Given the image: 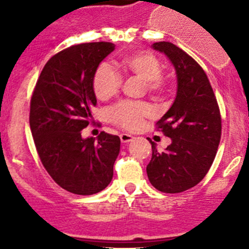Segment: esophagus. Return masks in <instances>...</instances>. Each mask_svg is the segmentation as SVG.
Listing matches in <instances>:
<instances>
[{
  "instance_id": "34e87169",
  "label": "esophagus",
  "mask_w": 249,
  "mask_h": 249,
  "mask_svg": "<svg viewBox=\"0 0 249 249\" xmlns=\"http://www.w3.org/2000/svg\"><path fill=\"white\" fill-rule=\"evenodd\" d=\"M132 140H134V136H131V135H129V134L120 135V141H122L123 143H129V142H131Z\"/></svg>"
}]
</instances>
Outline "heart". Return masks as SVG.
Segmentation results:
<instances>
[{
	"instance_id": "1",
	"label": "heart",
	"mask_w": 249,
	"mask_h": 249,
	"mask_svg": "<svg viewBox=\"0 0 249 249\" xmlns=\"http://www.w3.org/2000/svg\"><path fill=\"white\" fill-rule=\"evenodd\" d=\"M125 71L143 80L149 94L159 96L167 89V82L161 74L162 65L154 54L139 52L125 56L122 61ZM120 74L107 62H101L92 76V90L95 96L106 101L118 94L122 87ZM154 110L144 102L120 101L108 109L110 122L130 131H136L147 118H152Z\"/></svg>"
}]
</instances>
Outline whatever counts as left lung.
Returning a JSON list of instances; mask_svg holds the SVG:
<instances>
[{"label":"left lung","mask_w":249,"mask_h":249,"mask_svg":"<svg viewBox=\"0 0 249 249\" xmlns=\"http://www.w3.org/2000/svg\"><path fill=\"white\" fill-rule=\"evenodd\" d=\"M166 55L177 74V95L157 129L172 143L164 152L152 144L147 165L149 182L162 193H182L200 183L210 170L222 136V117L212 87L202 67L170 42L152 46Z\"/></svg>","instance_id":"8db88e82"}]
</instances>
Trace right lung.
<instances>
[{"mask_svg":"<svg viewBox=\"0 0 249 249\" xmlns=\"http://www.w3.org/2000/svg\"><path fill=\"white\" fill-rule=\"evenodd\" d=\"M109 42L76 44L50 57L30 104V127L44 169L62 189L77 195L104 190L113 177L120 139L102 131L82 139L96 106L92 76L114 50Z\"/></svg>","mask_w":249,"mask_h":249,"instance_id":"1","label":"right lung"}]
</instances>
